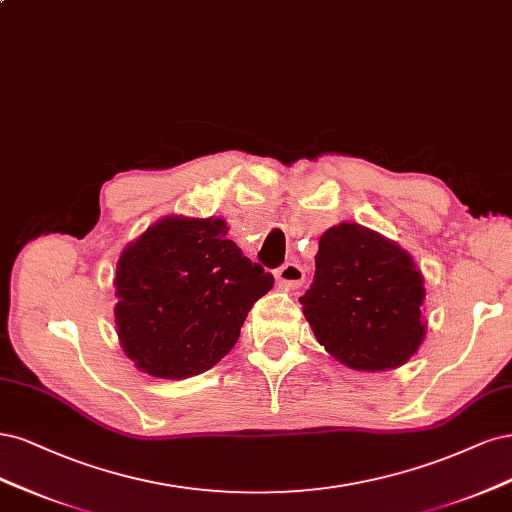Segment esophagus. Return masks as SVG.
<instances>
[{
    "label": "esophagus",
    "mask_w": 512,
    "mask_h": 512,
    "mask_svg": "<svg viewBox=\"0 0 512 512\" xmlns=\"http://www.w3.org/2000/svg\"><path fill=\"white\" fill-rule=\"evenodd\" d=\"M304 278H306V270L295 261H289L276 270V280L285 287H300L304 283Z\"/></svg>",
    "instance_id": "esophagus-1"
}]
</instances>
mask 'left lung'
Instances as JSON below:
<instances>
[{
    "instance_id": "left-lung-1",
    "label": "left lung",
    "mask_w": 512,
    "mask_h": 512,
    "mask_svg": "<svg viewBox=\"0 0 512 512\" xmlns=\"http://www.w3.org/2000/svg\"><path fill=\"white\" fill-rule=\"evenodd\" d=\"M425 287L412 257L359 223L329 227L300 298L325 351L353 370L398 368L425 338Z\"/></svg>"
}]
</instances>
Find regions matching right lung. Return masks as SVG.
I'll list each match as a JSON object with an SVG mask.
<instances>
[{"instance_id":"add662e5","label":"right lung","mask_w":512,"mask_h":512,"mask_svg":"<svg viewBox=\"0 0 512 512\" xmlns=\"http://www.w3.org/2000/svg\"><path fill=\"white\" fill-rule=\"evenodd\" d=\"M223 219L163 217L117 263L114 323L125 355L155 378L210 370L240 338L274 276L227 238Z\"/></svg>"}]
</instances>
